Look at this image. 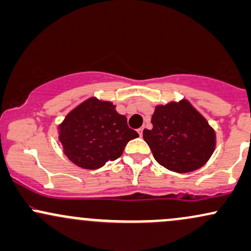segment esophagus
<instances>
[{"instance_id":"34e87169","label":"esophagus","mask_w":251,"mask_h":251,"mask_svg":"<svg viewBox=\"0 0 251 251\" xmlns=\"http://www.w3.org/2000/svg\"><path fill=\"white\" fill-rule=\"evenodd\" d=\"M143 129H144V127H140L139 129H138V133H139L140 137H142V135H143Z\"/></svg>"}]
</instances>
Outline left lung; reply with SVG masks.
Masks as SVG:
<instances>
[{
    "label": "left lung",
    "instance_id": "left-lung-1",
    "mask_svg": "<svg viewBox=\"0 0 251 251\" xmlns=\"http://www.w3.org/2000/svg\"><path fill=\"white\" fill-rule=\"evenodd\" d=\"M151 123L152 129L143 131L144 140L154 159L170 171H195L214 153L215 131L188 100L157 106Z\"/></svg>",
    "mask_w": 251,
    "mask_h": 251
}]
</instances>
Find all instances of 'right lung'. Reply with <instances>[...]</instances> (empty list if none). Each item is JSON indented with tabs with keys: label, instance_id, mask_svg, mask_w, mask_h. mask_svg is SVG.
<instances>
[{
	"label": "right lung",
	"instance_id": "add662e5",
	"mask_svg": "<svg viewBox=\"0 0 251 251\" xmlns=\"http://www.w3.org/2000/svg\"><path fill=\"white\" fill-rule=\"evenodd\" d=\"M59 128L65 154L75 165L87 170L99 169L118 159L126 144L139 137L113 103L96 98L68 113Z\"/></svg>",
	"mask_w": 251,
	"mask_h": 251
}]
</instances>
